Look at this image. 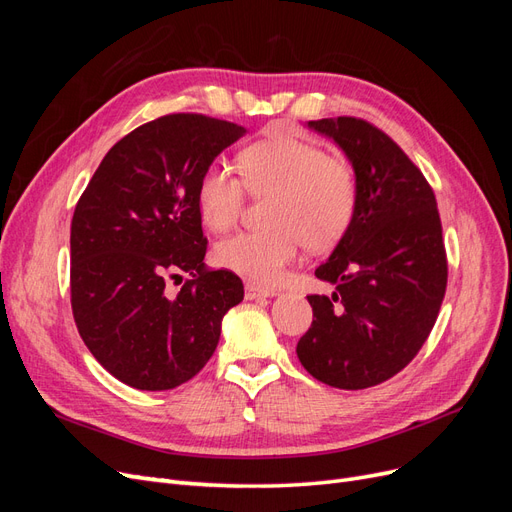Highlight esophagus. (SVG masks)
<instances>
[{"label":"esophagus","mask_w":512,"mask_h":512,"mask_svg":"<svg viewBox=\"0 0 512 512\" xmlns=\"http://www.w3.org/2000/svg\"><path fill=\"white\" fill-rule=\"evenodd\" d=\"M275 290L273 288H262L256 284H245V299H262V297H275Z\"/></svg>","instance_id":"34e87169"}]
</instances>
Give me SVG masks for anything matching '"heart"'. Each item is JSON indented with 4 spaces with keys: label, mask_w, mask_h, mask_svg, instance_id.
Here are the masks:
<instances>
[{
    "label": "heart",
    "mask_w": 512,
    "mask_h": 512,
    "mask_svg": "<svg viewBox=\"0 0 512 512\" xmlns=\"http://www.w3.org/2000/svg\"><path fill=\"white\" fill-rule=\"evenodd\" d=\"M239 175L211 162L196 181L200 220L224 232L239 220L243 196H265L262 230L237 232L215 245L220 267L271 286L282 280L301 245L327 247L350 226L359 198V181L348 160L288 130H275L239 153Z\"/></svg>",
    "instance_id": "heart-1"
}]
</instances>
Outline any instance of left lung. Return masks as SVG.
Instances as JSON below:
<instances>
[{"mask_svg":"<svg viewBox=\"0 0 512 512\" xmlns=\"http://www.w3.org/2000/svg\"><path fill=\"white\" fill-rule=\"evenodd\" d=\"M350 160L359 198L350 226L309 294L314 320L297 356L316 380L361 391L399 374L436 324L446 292V250L431 185L389 134L359 117L309 121Z\"/></svg>","mask_w":512,"mask_h":512,"instance_id":"8db88e82","label":"left lung"}]
</instances>
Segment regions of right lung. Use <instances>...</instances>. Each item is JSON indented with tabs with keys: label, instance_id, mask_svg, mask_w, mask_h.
<instances>
[{
	"label": "right lung",
	"instance_id": "right-lung-1",
	"mask_svg": "<svg viewBox=\"0 0 512 512\" xmlns=\"http://www.w3.org/2000/svg\"><path fill=\"white\" fill-rule=\"evenodd\" d=\"M243 126L198 113L143 123L111 147L76 203L70 301L96 361L138 391L194 378L243 301L239 275L205 265L196 181ZM189 275L183 281L180 275ZM168 279L182 288L167 290Z\"/></svg>",
	"mask_w": 512,
	"mask_h": 512
}]
</instances>
